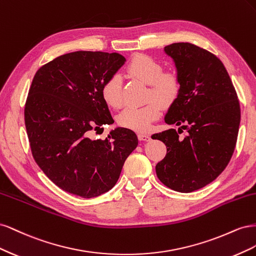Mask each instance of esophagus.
Masks as SVG:
<instances>
[{
    "label": "esophagus",
    "instance_id": "1",
    "mask_svg": "<svg viewBox=\"0 0 256 256\" xmlns=\"http://www.w3.org/2000/svg\"><path fill=\"white\" fill-rule=\"evenodd\" d=\"M138 138L140 141H150V136H148V134H138Z\"/></svg>",
    "mask_w": 256,
    "mask_h": 256
}]
</instances>
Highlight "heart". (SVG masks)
I'll return each instance as SVG.
<instances>
[{
	"label": "heart",
	"instance_id": "obj_1",
	"mask_svg": "<svg viewBox=\"0 0 256 256\" xmlns=\"http://www.w3.org/2000/svg\"><path fill=\"white\" fill-rule=\"evenodd\" d=\"M129 76L150 85L147 99L152 100L143 106H130L118 116L122 127L144 132L150 129L152 122L161 115V105L171 106L180 94L182 83L175 72H164L162 65L146 54H136L126 66ZM102 96L104 102L114 109L122 106V80L118 74H113L104 83Z\"/></svg>",
	"mask_w": 256,
	"mask_h": 256
}]
</instances>
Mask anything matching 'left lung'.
Here are the masks:
<instances>
[{
    "label": "left lung",
    "instance_id": "8db88e82",
    "mask_svg": "<svg viewBox=\"0 0 256 256\" xmlns=\"http://www.w3.org/2000/svg\"><path fill=\"white\" fill-rule=\"evenodd\" d=\"M164 51L182 83L164 120L180 128L152 136L166 145L156 173L166 187L189 193L214 182L228 164L237 142L240 106L226 69L214 54L189 42L168 44ZM182 128L187 136H179Z\"/></svg>",
    "mask_w": 256,
    "mask_h": 256
}]
</instances>
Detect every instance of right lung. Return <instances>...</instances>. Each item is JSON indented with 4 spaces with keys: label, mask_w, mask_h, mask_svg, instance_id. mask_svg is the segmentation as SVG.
Instances as JSON below:
<instances>
[{
    "label": "right lung",
    "mask_w": 256,
    "mask_h": 256,
    "mask_svg": "<svg viewBox=\"0 0 256 256\" xmlns=\"http://www.w3.org/2000/svg\"><path fill=\"white\" fill-rule=\"evenodd\" d=\"M125 62L118 53L76 51L34 76L24 108L30 150L49 180L72 194L90 198L112 189L138 146L127 128H115L106 140L88 136L114 122L102 88Z\"/></svg>",
    "instance_id": "add662e5"
}]
</instances>
